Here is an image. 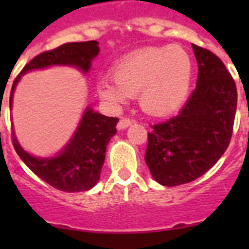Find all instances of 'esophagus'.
I'll return each mask as SVG.
<instances>
[{"instance_id":"esophagus-1","label":"esophagus","mask_w":249,"mask_h":249,"mask_svg":"<svg viewBox=\"0 0 249 249\" xmlns=\"http://www.w3.org/2000/svg\"><path fill=\"white\" fill-rule=\"evenodd\" d=\"M132 123H133V120H131V118H122V120H120V122L117 123V128L124 129L128 126H131Z\"/></svg>"}]
</instances>
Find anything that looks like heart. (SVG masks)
<instances>
[{"mask_svg":"<svg viewBox=\"0 0 249 249\" xmlns=\"http://www.w3.org/2000/svg\"><path fill=\"white\" fill-rule=\"evenodd\" d=\"M192 71V59L182 47H146L118 59L112 67L113 78H102L97 92L112 107H120L138 94L146 113L168 116L186 101Z\"/></svg>","mask_w":249,"mask_h":249,"instance_id":"1","label":"heart"}]
</instances>
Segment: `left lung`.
<instances>
[{
    "instance_id": "obj_1",
    "label": "left lung",
    "mask_w": 249,
    "mask_h": 249,
    "mask_svg": "<svg viewBox=\"0 0 249 249\" xmlns=\"http://www.w3.org/2000/svg\"><path fill=\"white\" fill-rule=\"evenodd\" d=\"M197 86L175 117L153 124L144 160L158 183H190L212 168L231 142L236 117V82L218 56L192 45Z\"/></svg>"
}]
</instances>
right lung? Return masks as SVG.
<instances>
[{
    "instance_id": "1",
    "label": "right lung",
    "mask_w": 249,
    "mask_h": 249,
    "mask_svg": "<svg viewBox=\"0 0 249 249\" xmlns=\"http://www.w3.org/2000/svg\"><path fill=\"white\" fill-rule=\"evenodd\" d=\"M98 52L100 48L97 41H86L65 43L37 54L22 68L13 81L10 107L19 77L27 71L52 65H71L87 72L91 61ZM117 117H106L87 108L71 142L54 158H36L28 155L18 144L13 132L12 143L26 166L46 183L63 192H82L91 190L100 179L101 169L105 163L106 148L117 132Z\"/></svg>"
}]
</instances>
